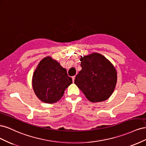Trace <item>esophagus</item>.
Masks as SVG:
<instances>
[{
    "mask_svg": "<svg viewBox=\"0 0 146 146\" xmlns=\"http://www.w3.org/2000/svg\"><path fill=\"white\" fill-rule=\"evenodd\" d=\"M75 78H76V76H73V77H72V82H73V83L74 82V80H75Z\"/></svg>",
    "mask_w": 146,
    "mask_h": 146,
    "instance_id": "obj_1",
    "label": "esophagus"
}]
</instances>
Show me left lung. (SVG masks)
Here are the masks:
<instances>
[{
    "label": "left lung",
    "instance_id": "left-lung-1",
    "mask_svg": "<svg viewBox=\"0 0 146 146\" xmlns=\"http://www.w3.org/2000/svg\"><path fill=\"white\" fill-rule=\"evenodd\" d=\"M82 70L74 83L91 102H99L112 95L117 83L114 66L99 53L80 56Z\"/></svg>",
    "mask_w": 146,
    "mask_h": 146
}]
</instances>
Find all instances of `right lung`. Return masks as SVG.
I'll use <instances>...</instances> for the list:
<instances>
[{
	"mask_svg": "<svg viewBox=\"0 0 146 146\" xmlns=\"http://www.w3.org/2000/svg\"><path fill=\"white\" fill-rule=\"evenodd\" d=\"M72 83L67 70L51 56L41 60L33 72L32 87L37 98L46 104H54L62 98Z\"/></svg>",
	"mask_w": 146,
	"mask_h": 146,
	"instance_id": "obj_1",
	"label": "right lung"
}]
</instances>
